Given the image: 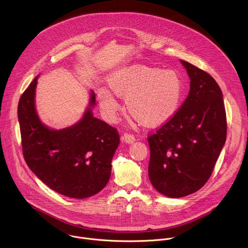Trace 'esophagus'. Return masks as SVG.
Wrapping results in <instances>:
<instances>
[{"label": "esophagus", "instance_id": "obj_1", "mask_svg": "<svg viewBox=\"0 0 248 248\" xmlns=\"http://www.w3.org/2000/svg\"><path fill=\"white\" fill-rule=\"evenodd\" d=\"M123 140L124 141L125 143H133L134 141H135V137L132 135V134H130V133H124V135H123Z\"/></svg>", "mask_w": 248, "mask_h": 248}]
</instances>
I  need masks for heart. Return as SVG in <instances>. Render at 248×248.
Segmentation results:
<instances>
[{"instance_id": "b5f03b06", "label": "heart", "mask_w": 248, "mask_h": 248, "mask_svg": "<svg viewBox=\"0 0 248 248\" xmlns=\"http://www.w3.org/2000/svg\"><path fill=\"white\" fill-rule=\"evenodd\" d=\"M109 86L114 93L126 96L129 113L141 124L156 125L171 118L182 98V80L174 70L134 63L115 72ZM100 107L105 119L113 122L120 105L108 89L99 90Z\"/></svg>"}]
</instances>
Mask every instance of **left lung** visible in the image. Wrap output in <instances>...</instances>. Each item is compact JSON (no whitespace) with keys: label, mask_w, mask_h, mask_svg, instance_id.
<instances>
[{"label":"left lung","mask_w":248,"mask_h":248,"mask_svg":"<svg viewBox=\"0 0 248 248\" xmlns=\"http://www.w3.org/2000/svg\"><path fill=\"white\" fill-rule=\"evenodd\" d=\"M181 62L190 79L188 96L174 116L148 137L150 182L170 198L189 195L207 183L227 137L220 86L204 70Z\"/></svg>","instance_id":"8db88e82"}]
</instances>
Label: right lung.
<instances>
[{
  "label": "right lung",
  "instance_id": "add662e5",
  "mask_svg": "<svg viewBox=\"0 0 248 248\" xmlns=\"http://www.w3.org/2000/svg\"><path fill=\"white\" fill-rule=\"evenodd\" d=\"M38 77L18 102L24 160L34 174L56 192L78 199L95 195L110 180L112 159L120 144L118 130L93 116V90L88 107L77 124L62 129L43 124L35 105Z\"/></svg>",
  "mask_w": 248,
  "mask_h": 248
}]
</instances>
